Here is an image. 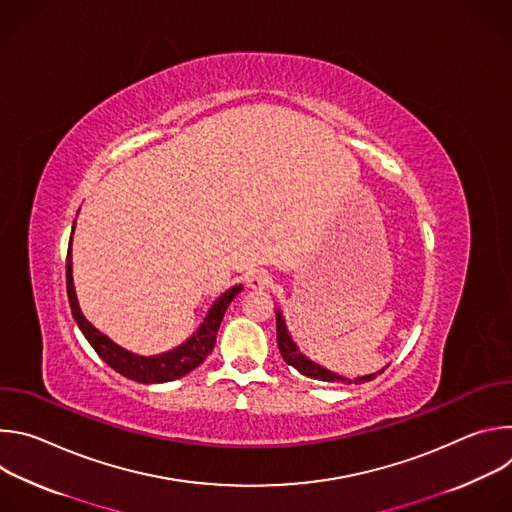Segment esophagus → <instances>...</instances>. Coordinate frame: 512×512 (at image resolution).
Here are the masks:
<instances>
[{"label": "esophagus", "mask_w": 512, "mask_h": 512, "mask_svg": "<svg viewBox=\"0 0 512 512\" xmlns=\"http://www.w3.org/2000/svg\"><path fill=\"white\" fill-rule=\"evenodd\" d=\"M247 281H249V287H253V289H265V287H269L271 277L267 271H255L249 275Z\"/></svg>", "instance_id": "34e87169"}]
</instances>
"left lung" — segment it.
Wrapping results in <instances>:
<instances>
[{"label":"left lung","instance_id":"8db88e82","mask_svg":"<svg viewBox=\"0 0 512 512\" xmlns=\"http://www.w3.org/2000/svg\"><path fill=\"white\" fill-rule=\"evenodd\" d=\"M275 322H277V348H279L283 360H285L287 364H291V367H294L296 371H300L302 375L310 377V379H318V381H326V383H344V385H352V383H354V385H360V383H367V381L377 379V375H381V373L389 367V364H387V367L381 369L379 373H371V375H362V377L346 379V377H342V375H338V373H332V371L324 369L322 364L314 362L312 358H308V356L298 348V344L294 342V338H291V334H289V330H287L285 318H283V314H281L279 308H275Z\"/></svg>","mask_w":512,"mask_h":512}]
</instances>
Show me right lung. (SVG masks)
<instances>
[{"mask_svg":"<svg viewBox=\"0 0 512 512\" xmlns=\"http://www.w3.org/2000/svg\"><path fill=\"white\" fill-rule=\"evenodd\" d=\"M77 223V221H75ZM72 233H75V225H72ZM72 237L68 243V255H66V294L72 310V318L79 324L81 332L89 340V344L95 348V352L109 364L113 371L119 375L143 383V385H154V383H168L176 381L190 371H194L198 364L212 352L216 344V332L221 328L223 316L229 308V304L235 300L237 294H241L243 285H233L227 289L221 298H216L210 310L206 312L202 324L196 328V332L186 338L180 346L162 352V354H152V356H141L135 352L125 350L123 346L115 344L109 336L99 332L81 312L79 300H77V291H75V281H72Z\"/></svg>","mask_w":512,"mask_h":512,"instance_id":"right-lung-1","label":"right lung"}]
</instances>
